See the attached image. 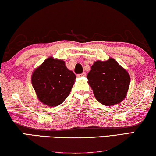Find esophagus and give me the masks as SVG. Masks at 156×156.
I'll list each match as a JSON object with an SVG mask.
<instances>
[{"label": "esophagus", "instance_id": "esophagus-1", "mask_svg": "<svg viewBox=\"0 0 156 156\" xmlns=\"http://www.w3.org/2000/svg\"><path fill=\"white\" fill-rule=\"evenodd\" d=\"M86 76V73H85V72H83V73L80 74V75H78V77H81V76L84 77V76Z\"/></svg>", "mask_w": 156, "mask_h": 156}]
</instances>
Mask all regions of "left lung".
I'll return each instance as SVG.
<instances>
[{
    "instance_id": "obj_1",
    "label": "left lung",
    "mask_w": 156,
    "mask_h": 156,
    "mask_svg": "<svg viewBox=\"0 0 156 156\" xmlns=\"http://www.w3.org/2000/svg\"><path fill=\"white\" fill-rule=\"evenodd\" d=\"M87 78L96 100L104 106L120 103L130 83L128 72L113 58L94 62Z\"/></svg>"
}]
</instances>
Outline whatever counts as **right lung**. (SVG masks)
<instances>
[{
	"label": "right lung",
	"mask_w": 156,
	"mask_h": 156,
	"mask_svg": "<svg viewBox=\"0 0 156 156\" xmlns=\"http://www.w3.org/2000/svg\"><path fill=\"white\" fill-rule=\"evenodd\" d=\"M76 75L63 60L49 58L31 76V83L39 100L45 105L56 106L65 101L73 86Z\"/></svg>",
	"instance_id": "right-lung-1"
}]
</instances>
